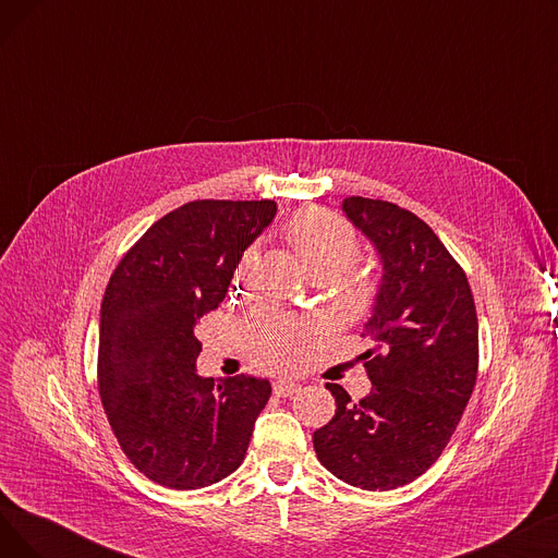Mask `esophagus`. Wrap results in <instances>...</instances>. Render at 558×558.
<instances>
[{"label": "esophagus", "mask_w": 558, "mask_h": 558, "mask_svg": "<svg viewBox=\"0 0 558 558\" xmlns=\"http://www.w3.org/2000/svg\"><path fill=\"white\" fill-rule=\"evenodd\" d=\"M299 389H301V385L291 383V379H278V383H274V393H276L278 398H287V396H291V393H296Z\"/></svg>", "instance_id": "34e87169"}]
</instances>
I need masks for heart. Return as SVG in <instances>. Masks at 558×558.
<instances>
[{
  "label": "heart",
  "mask_w": 558,
  "mask_h": 558,
  "mask_svg": "<svg viewBox=\"0 0 558 558\" xmlns=\"http://www.w3.org/2000/svg\"><path fill=\"white\" fill-rule=\"evenodd\" d=\"M287 238L310 280H337L350 271L360 255L353 228L341 217L320 208L303 210L291 219ZM253 262L255 248H248L242 257V271L251 269ZM371 303L373 287L366 282H343L335 296V305L343 316H362ZM242 337L259 366L287 368L299 362L303 345L312 337V328L303 318L257 307L242 320Z\"/></svg>",
  "instance_id": "b5f03b06"
}]
</instances>
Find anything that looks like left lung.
I'll return each instance as SVG.
<instances>
[{"label": "left lung", "instance_id": "obj_1", "mask_svg": "<svg viewBox=\"0 0 558 558\" xmlns=\"http://www.w3.org/2000/svg\"><path fill=\"white\" fill-rule=\"evenodd\" d=\"M345 219L383 262L364 353L371 393L328 385L337 412L314 432L318 461L341 482L391 490L441 457L471 400L480 328L471 284L436 232L389 201L348 196Z\"/></svg>", "mask_w": 558, "mask_h": 558}]
</instances>
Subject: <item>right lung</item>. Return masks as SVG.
Wrapping results in <instances>:
<instances>
[{
	"mask_svg": "<svg viewBox=\"0 0 558 558\" xmlns=\"http://www.w3.org/2000/svg\"><path fill=\"white\" fill-rule=\"evenodd\" d=\"M274 201H192L158 219L117 264L99 320V393L131 463L194 490L244 461L269 379L201 377L196 320L226 299Z\"/></svg>",
	"mask_w": 558,
	"mask_h": 558,
	"instance_id": "obj_1",
	"label": "right lung"
}]
</instances>
